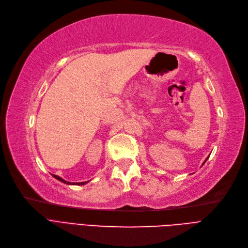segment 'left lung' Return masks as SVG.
Wrapping results in <instances>:
<instances>
[{"label": "left lung", "mask_w": 248, "mask_h": 248, "mask_svg": "<svg viewBox=\"0 0 248 248\" xmlns=\"http://www.w3.org/2000/svg\"><path fill=\"white\" fill-rule=\"evenodd\" d=\"M207 158H208V157H207ZM207 158H206V159H205V162H206V161H207ZM205 162H204V163H205ZM204 163H203V164H204Z\"/></svg>", "instance_id": "8db88e82"}]
</instances>
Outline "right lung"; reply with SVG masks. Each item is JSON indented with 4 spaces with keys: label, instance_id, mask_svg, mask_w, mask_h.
Segmentation results:
<instances>
[{
    "label": "right lung",
    "instance_id": "right-lung-1",
    "mask_svg": "<svg viewBox=\"0 0 248 248\" xmlns=\"http://www.w3.org/2000/svg\"><path fill=\"white\" fill-rule=\"evenodd\" d=\"M52 176L55 178V179H58V180H60V181H62V182H63V183H66V185H75V186H83V185H85V183H87L86 181L85 182H69V181H66V180H63L62 177H60V176H58V175H53L52 174Z\"/></svg>",
    "mask_w": 248,
    "mask_h": 248
}]
</instances>
